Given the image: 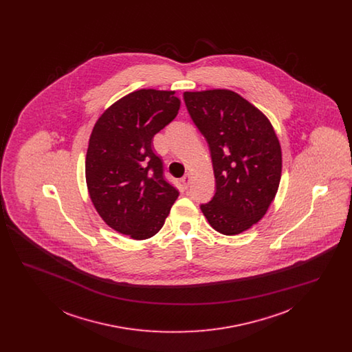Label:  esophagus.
<instances>
[{"label":"esophagus","instance_id":"1","mask_svg":"<svg viewBox=\"0 0 352 352\" xmlns=\"http://www.w3.org/2000/svg\"><path fill=\"white\" fill-rule=\"evenodd\" d=\"M181 182L184 184V188H187L188 187V184H190V174H186L182 177V179H181Z\"/></svg>","mask_w":352,"mask_h":352}]
</instances>
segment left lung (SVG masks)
Instances as JSON below:
<instances>
[{
    "mask_svg": "<svg viewBox=\"0 0 352 352\" xmlns=\"http://www.w3.org/2000/svg\"><path fill=\"white\" fill-rule=\"evenodd\" d=\"M184 100L208 144L217 184L201 212L220 234H240L276 197L283 168L278 138L268 118L232 91L184 92Z\"/></svg>",
    "mask_w": 352,
    "mask_h": 352,
    "instance_id": "1",
    "label": "left lung"
}]
</instances>
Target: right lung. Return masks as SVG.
Wrapping results in <instances>:
<instances>
[{
    "instance_id": "right-lung-1",
    "label": "right lung",
    "mask_w": 352,
    "mask_h": 352,
    "mask_svg": "<svg viewBox=\"0 0 352 352\" xmlns=\"http://www.w3.org/2000/svg\"><path fill=\"white\" fill-rule=\"evenodd\" d=\"M179 107L173 91L140 89L111 105L94 126L85 158L88 192L102 220L120 234L154 236L178 198L151 142Z\"/></svg>"
}]
</instances>
